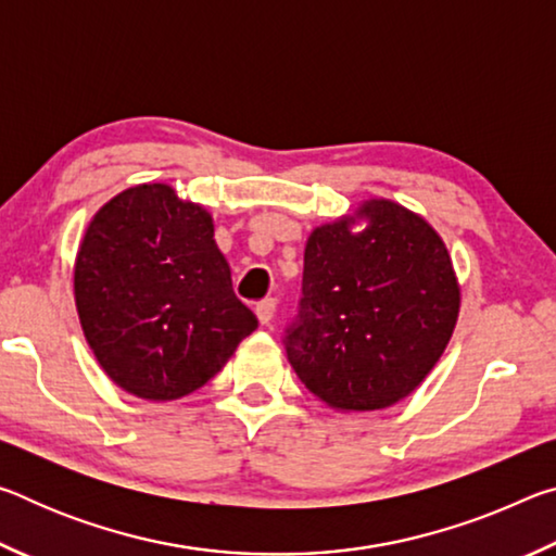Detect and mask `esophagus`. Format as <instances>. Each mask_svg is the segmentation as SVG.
Returning a JSON list of instances; mask_svg holds the SVG:
<instances>
[{
	"label": "esophagus",
	"instance_id": "obj_1",
	"mask_svg": "<svg viewBox=\"0 0 556 556\" xmlns=\"http://www.w3.org/2000/svg\"><path fill=\"white\" fill-rule=\"evenodd\" d=\"M255 314H257V321L262 326H269L271 318H275V314H277V299H262L255 306Z\"/></svg>",
	"mask_w": 556,
	"mask_h": 556
}]
</instances>
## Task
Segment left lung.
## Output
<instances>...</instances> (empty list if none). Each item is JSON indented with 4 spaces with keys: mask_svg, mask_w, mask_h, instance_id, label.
<instances>
[{
    "mask_svg": "<svg viewBox=\"0 0 556 556\" xmlns=\"http://www.w3.org/2000/svg\"><path fill=\"white\" fill-rule=\"evenodd\" d=\"M458 312L460 285L434 225L370 195L308 235L287 355L326 407L388 409L434 370Z\"/></svg>",
    "mask_w": 556,
    "mask_h": 556,
    "instance_id": "1",
    "label": "left lung"
}]
</instances>
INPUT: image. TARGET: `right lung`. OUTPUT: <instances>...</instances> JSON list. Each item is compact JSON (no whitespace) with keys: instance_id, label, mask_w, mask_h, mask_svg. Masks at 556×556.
Masks as SVG:
<instances>
[{"instance_id":"1","label":"right lung","mask_w":556,"mask_h":556,"mask_svg":"<svg viewBox=\"0 0 556 556\" xmlns=\"http://www.w3.org/2000/svg\"><path fill=\"white\" fill-rule=\"evenodd\" d=\"M213 215L137 184L92 215L73 265L83 336L108 378L149 402L203 388L257 318L235 296Z\"/></svg>"}]
</instances>
